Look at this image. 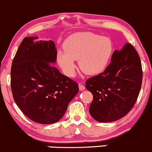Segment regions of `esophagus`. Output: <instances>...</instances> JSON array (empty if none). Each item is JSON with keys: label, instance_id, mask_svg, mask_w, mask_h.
Instances as JSON below:
<instances>
[{"label": "esophagus", "instance_id": "esophagus-1", "mask_svg": "<svg viewBox=\"0 0 152 152\" xmlns=\"http://www.w3.org/2000/svg\"><path fill=\"white\" fill-rule=\"evenodd\" d=\"M79 89L80 91H83V90H84L85 89V85H83V84H81V83H80L79 84Z\"/></svg>", "mask_w": 152, "mask_h": 152}]
</instances>
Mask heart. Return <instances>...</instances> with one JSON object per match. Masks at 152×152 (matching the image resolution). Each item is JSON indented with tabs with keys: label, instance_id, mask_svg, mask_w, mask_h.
<instances>
[{
	"label": "heart",
	"instance_id": "b5f03b06",
	"mask_svg": "<svg viewBox=\"0 0 152 152\" xmlns=\"http://www.w3.org/2000/svg\"><path fill=\"white\" fill-rule=\"evenodd\" d=\"M64 50L58 51L57 60L64 74L75 75L76 64L84 72L98 75L108 66L113 52V43L108 37L91 32H83L71 36L64 42Z\"/></svg>",
	"mask_w": 152,
	"mask_h": 152
}]
</instances>
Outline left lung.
Listing matches in <instances>:
<instances>
[{"label":"left lung","mask_w":152,"mask_h":152,"mask_svg":"<svg viewBox=\"0 0 152 152\" xmlns=\"http://www.w3.org/2000/svg\"><path fill=\"white\" fill-rule=\"evenodd\" d=\"M142 76L140 58L131 44L114 51L105 71L85 83V88L93 95L89 108L91 116L101 123L125 116L137 100Z\"/></svg>","instance_id":"obj_1"}]
</instances>
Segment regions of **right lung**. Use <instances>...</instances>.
I'll return each instance as SVG.
<instances>
[{
    "label": "right lung",
    "mask_w": 152,
    "mask_h": 152,
    "mask_svg": "<svg viewBox=\"0 0 152 152\" xmlns=\"http://www.w3.org/2000/svg\"><path fill=\"white\" fill-rule=\"evenodd\" d=\"M37 39L25 37L13 58L12 94L20 110L31 120L54 124L64 115L79 88L54 67L57 52L53 41L35 42Z\"/></svg>",
    "instance_id": "add662e5"
}]
</instances>
